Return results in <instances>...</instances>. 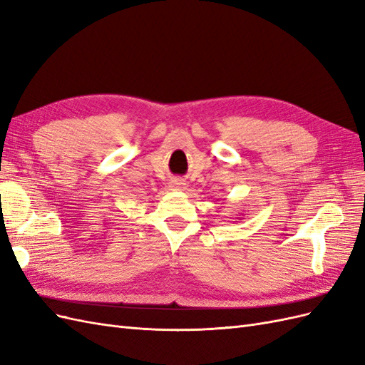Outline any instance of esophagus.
<instances>
[{
  "mask_svg": "<svg viewBox=\"0 0 365 365\" xmlns=\"http://www.w3.org/2000/svg\"><path fill=\"white\" fill-rule=\"evenodd\" d=\"M170 189L172 190H185L187 184L182 180H172L170 181Z\"/></svg>",
  "mask_w": 365,
  "mask_h": 365,
  "instance_id": "1",
  "label": "esophagus"
}]
</instances>
